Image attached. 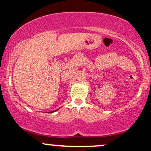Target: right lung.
I'll use <instances>...</instances> for the list:
<instances>
[{
  "label": "right lung",
  "mask_w": 151,
  "mask_h": 151,
  "mask_svg": "<svg viewBox=\"0 0 151 151\" xmlns=\"http://www.w3.org/2000/svg\"><path fill=\"white\" fill-rule=\"evenodd\" d=\"M57 110H58V109H57ZM57 110H55V111H51V113H53V112H55V111H56Z\"/></svg>",
  "instance_id": "add662e5"
}]
</instances>
